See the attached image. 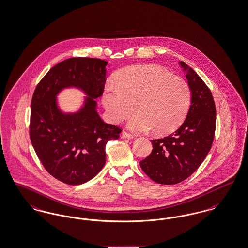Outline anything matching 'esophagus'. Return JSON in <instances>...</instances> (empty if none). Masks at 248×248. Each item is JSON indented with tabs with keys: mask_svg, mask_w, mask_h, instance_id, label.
Returning <instances> with one entry per match:
<instances>
[{
	"mask_svg": "<svg viewBox=\"0 0 248 248\" xmlns=\"http://www.w3.org/2000/svg\"><path fill=\"white\" fill-rule=\"evenodd\" d=\"M122 137H123L124 139H128V140L134 139V136H133V135H131V134L125 132V131H124V132L122 133Z\"/></svg>",
	"mask_w": 248,
	"mask_h": 248,
	"instance_id": "obj_1",
	"label": "esophagus"
}]
</instances>
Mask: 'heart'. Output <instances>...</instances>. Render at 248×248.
<instances>
[{"label":"heart","instance_id":"1","mask_svg":"<svg viewBox=\"0 0 248 248\" xmlns=\"http://www.w3.org/2000/svg\"><path fill=\"white\" fill-rule=\"evenodd\" d=\"M115 85L107 84L102 104L113 124L137 112L128 127L137 133L153 130L165 135L183 123L191 102V90L183 78L157 65H136L119 71Z\"/></svg>","mask_w":248,"mask_h":248}]
</instances>
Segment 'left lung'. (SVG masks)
<instances>
[{"label":"left lung","instance_id":"obj_1","mask_svg":"<svg viewBox=\"0 0 248 248\" xmlns=\"http://www.w3.org/2000/svg\"><path fill=\"white\" fill-rule=\"evenodd\" d=\"M187 72L191 102L181 126L163 139L152 140L153 152L140 162L144 173L154 181L177 184L193 174L212 147L216 130V106L210 89L191 68Z\"/></svg>","mask_w":248,"mask_h":248}]
</instances>
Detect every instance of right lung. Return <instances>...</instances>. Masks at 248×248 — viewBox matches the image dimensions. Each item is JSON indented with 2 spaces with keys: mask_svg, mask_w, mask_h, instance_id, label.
Wrapping results in <instances>:
<instances>
[{
  "mask_svg": "<svg viewBox=\"0 0 248 248\" xmlns=\"http://www.w3.org/2000/svg\"><path fill=\"white\" fill-rule=\"evenodd\" d=\"M108 62L71 58L54 66L36 86L31 99L30 138L48 173L69 185L95 177L106 163V145L117 140L121 128L103 122L95 99L104 92ZM76 87L88 96L77 113L65 114L56 95Z\"/></svg>",
  "mask_w": 248,
  "mask_h": 248,
  "instance_id": "obj_1",
  "label": "right lung"
}]
</instances>
